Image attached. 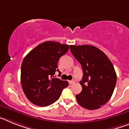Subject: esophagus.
I'll return each mask as SVG.
<instances>
[{"mask_svg": "<svg viewBox=\"0 0 129 129\" xmlns=\"http://www.w3.org/2000/svg\"><path fill=\"white\" fill-rule=\"evenodd\" d=\"M75 82H76L75 81V80H72L69 81V83H70V84H74Z\"/></svg>", "mask_w": 129, "mask_h": 129, "instance_id": "34e87169", "label": "esophagus"}]
</instances>
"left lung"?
I'll use <instances>...</instances> for the list:
<instances>
[{
	"label": "left lung",
	"instance_id": "obj_1",
	"mask_svg": "<svg viewBox=\"0 0 129 129\" xmlns=\"http://www.w3.org/2000/svg\"><path fill=\"white\" fill-rule=\"evenodd\" d=\"M72 55L83 71L82 91L76 95L81 107L88 110L100 109L110 100L116 84L114 68L109 57L92 45H70Z\"/></svg>",
	"mask_w": 129,
	"mask_h": 129
}]
</instances>
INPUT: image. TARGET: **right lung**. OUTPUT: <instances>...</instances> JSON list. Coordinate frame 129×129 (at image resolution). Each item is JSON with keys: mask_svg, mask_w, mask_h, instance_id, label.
Returning a JSON list of instances; mask_svg holds the SVG:
<instances>
[{"mask_svg": "<svg viewBox=\"0 0 129 129\" xmlns=\"http://www.w3.org/2000/svg\"><path fill=\"white\" fill-rule=\"evenodd\" d=\"M68 44L46 41L39 44L24 58L20 81L24 93L30 102L46 107L59 98L68 82L53 78L59 58L68 52Z\"/></svg>", "mask_w": 129, "mask_h": 129, "instance_id": "add662e5", "label": "right lung"}]
</instances>
